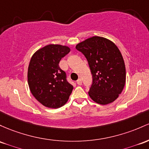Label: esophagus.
<instances>
[{
  "label": "esophagus",
  "mask_w": 149,
  "mask_h": 149,
  "mask_svg": "<svg viewBox=\"0 0 149 149\" xmlns=\"http://www.w3.org/2000/svg\"><path fill=\"white\" fill-rule=\"evenodd\" d=\"M76 83H77V84L79 85V86H81V85H82V80H81V78H79V79L77 80Z\"/></svg>",
  "instance_id": "1"
}]
</instances>
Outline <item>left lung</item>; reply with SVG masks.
Returning <instances> with one entry per match:
<instances>
[{
    "mask_svg": "<svg viewBox=\"0 0 149 149\" xmlns=\"http://www.w3.org/2000/svg\"><path fill=\"white\" fill-rule=\"evenodd\" d=\"M76 48L86 57L91 69V98L100 104L115 100L126 82L125 61L117 46L107 39L95 36L78 44Z\"/></svg>",
    "mask_w": 149,
    "mask_h": 149,
    "instance_id": "left-lung-1",
    "label": "left lung"
}]
</instances>
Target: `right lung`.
I'll use <instances>...</instances> for the list:
<instances>
[{
    "instance_id": "obj_1",
    "label": "right lung",
    "mask_w": 149,
    "mask_h": 149,
    "mask_svg": "<svg viewBox=\"0 0 149 149\" xmlns=\"http://www.w3.org/2000/svg\"><path fill=\"white\" fill-rule=\"evenodd\" d=\"M70 52L66 46L49 45L39 49L31 58L27 72L31 93L41 104L49 108L64 105L73 91L59 62Z\"/></svg>"
}]
</instances>
